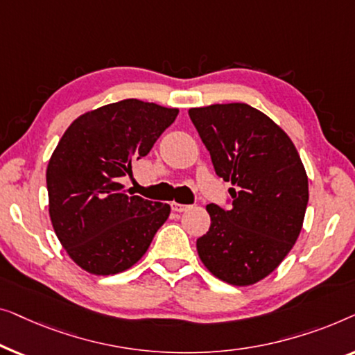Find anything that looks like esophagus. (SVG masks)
Instances as JSON below:
<instances>
[{
  "mask_svg": "<svg viewBox=\"0 0 355 355\" xmlns=\"http://www.w3.org/2000/svg\"><path fill=\"white\" fill-rule=\"evenodd\" d=\"M171 207L173 212H184L189 209V206H187V204H180V202H172Z\"/></svg>",
  "mask_w": 355,
  "mask_h": 355,
  "instance_id": "34e87169",
  "label": "esophagus"
}]
</instances>
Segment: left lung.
Masks as SVG:
<instances>
[{
  "mask_svg": "<svg viewBox=\"0 0 355 355\" xmlns=\"http://www.w3.org/2000/svg\"><path fill=\"white\" fill-rule=\"evenodd\" d=\"M218 177L232 182V207H206L211 228L196 248L207 270L249 286L275 270L301 233L309 201L296 146L270 117L244 103L188 111Z\"/></svg>",
  "mask_w": 355,
  "mask_h": 355,
  "instance_id": "8db88e82",
  "label": "left lung"
}]
</instances>
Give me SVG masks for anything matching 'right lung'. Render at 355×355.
Masks as SVG:
<instances>
[{
	"label": "right lung",
	"mask_w": 355,
	"mask_h": 355,
	"mask_svg": "<svg viewBox=\"0 0 355 355\" xmlns=\"http://www.w3.org/2000/svg\"><path fill=\"white\" fill-rule=\"evenodd\" d=\"M178 109L139 99L80 116L59 139L46 168L49 217L78 267L114 275L137 263L168 218L171 206L127 196L119 178L151 151Z\"/></svg>",
	"instance_id": "right-lung-1"
}]
</instances>
